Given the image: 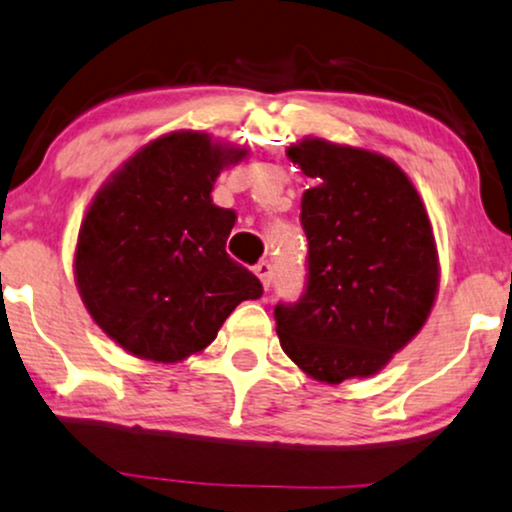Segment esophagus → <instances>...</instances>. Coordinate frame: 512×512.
<instances>
[{"label":"esophagus","instance_id":"1","mask_svg":"<svg viewBox=\"0 0 512 512\" xmlns=\"http://www.w3.org/2000/svg\"><path fill=\"white\" fill-rule=\"evenodd\" d=\"M254 273L258 275V280H261V285L263 287H270L273 285V266H270L268 261H261V263H256L254 266Z\"/></svg>","mask_w":512,"mask_h":512}]
</instances>
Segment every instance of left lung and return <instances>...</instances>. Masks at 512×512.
<instances>
[{
    "label": "left lung",
    "instance_id": "left-lung-1",
    "mask_svg": "<svg viewBox=\"0 0 512 512\" xmlns=\"http://www.w3.org/2000/svg\"><path fill=\"white\" fill-rule=\"evenodd\" d=\"M287 156L315 187L301 197L306 292L277 304L282 351L313 380L380 372L430 318L439 256L418 189L387 156L320 137Z\"/></svg>",
    "mask_w": 512,
    "mask_h": 512
}]
</instances>
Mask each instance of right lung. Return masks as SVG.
Masks as SVG:
<instances>
[{
  "label": "right lung",
  "instance_id": "right-lung-1",
  "mask_svg": "<svg viewBox=\"0 0 512 512\" xmlns=\"http://www.w3.org/2000/svg\"><path fill=\"white\" fill-rule=\"evenodd\" d=\"M246 149L197 130L149 142L104 182L82 218L75 285L92 320L132 356L178 363L204 351L261 282L225 251L235 211L213 182Z\"/></svg>",
  "mask_w": 512,
  "mask_h": 512
}]
</instances>
